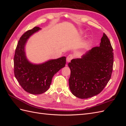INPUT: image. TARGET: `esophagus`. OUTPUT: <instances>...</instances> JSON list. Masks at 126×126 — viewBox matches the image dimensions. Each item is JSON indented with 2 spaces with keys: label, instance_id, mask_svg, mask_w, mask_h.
I'll return each instance as SVG.
<instances>
[{
  "label": "esophagus",
  "instance_id": "34e87169",
  "mask_svg": "<svg viewBox=\"0 0 126 126\" xmlns=\"http://www.w3.org/2000/svg\"><path fill=\"white\" fill-rule=\"evenodd\" d=\"M72 59H73V56H72V55H69V56H67V58H66V62H67V63H68L70 62V61Z\"/></svg>",
  "mask_w": 126,
  "mask_h": 126
}]
</instances>
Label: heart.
<instances>
[{
	"label": "heart",
	"instance_id": "b5f03b06",
	"mask_svg": "<svg viewBox=\"0 0 126 126\" xmlns=\"http://www.w3.org/2000/svg\"><path fill=\"white\" fill-rule=\"evenodd\" d=\"M80 33L81 34V35H82V34L84 33V32H83V31H80Z\"/></svg>",
	"mask_w": 126,
	"mask_h": 126
}]
</instances>
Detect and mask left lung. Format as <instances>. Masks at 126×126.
<instances>
[{
	"label": "left lung",
	"mask_w": 126,
	"mask_h": 126,
	"mask_svg": "<svg viewBox=\"0 0 126 126\" xmlns=\"http://www.w3.org/2000/svg\"><path fill=\"white\" fill-rule=\"evenodd\" d=\"M112 51L108 38L104 33L99 47L93 48L81 58L72 59L68 63L71 71L69 88L75 96L87 99L101 92L111 78Z\"/></svg>",
	"instance_id": "8db88e82"
}]
</instances>
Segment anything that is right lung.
I'll list each match as a JSON object with an SVG mask.
<instances>
[{"label":"right lung","mask_w":126,"mask_h":126,"mask_svg":"<svg viewBox=\"0 0 126 126\" xmlns=\"http://www.w3.org/2000/svg\"><path fill=\"white\" fill-rule=\"evenodd\" d=\"M41 29L35 27L23 34L19 40L14 56V74L20 85L32 94H41L48 90L53 76L65 66L66 57L33 63L27 59L26 45L28 39Z\"/></svg>","instance_id":"right-lung-1"}]
</instances>
